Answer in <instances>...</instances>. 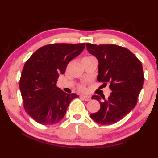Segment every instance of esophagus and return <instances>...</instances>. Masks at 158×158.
Listing matches in <instances>:
<instances>
[{"instance_id": "34e87169", "label": "esophagus", "mask_w": 158, "mask_h": 158, "mask_svg": "<svg viewBox=\"0 0 158 158\" xmlns=\"http://www.w3.org/2000/svg\"><path fill=\"white\" fill-rule=\"evenodd\" d=\"M81 98H82L83 100H84L85 101H90L91 100V98L89 96H85V95H82L81 96Z\"/></svg>"}]
</instances>
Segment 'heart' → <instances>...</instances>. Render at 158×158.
Segmentation results:
<instances>
[{
  "label": "heart",
  "instance_id": "heart-1",
  "mask_svg": "<svg viewBox=\"0 0 158 158\" xmlns=\"http://www.w3.org/2000/svg\"><path fill=\"white\" fill-rule=\"evenodd\" d=\"M93 58V56H85L83 58V59H89V58ZM82 59V60H83ZM77 89H78L80 92H85L86 91V87L84 84H80L77 85Z\"/></svg>",
  "mask_w": 158,
  "mask_h": 158
}]
</instances>
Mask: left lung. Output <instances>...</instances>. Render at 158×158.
I'll return each instance as SVG.
<instances>
[{
  "mask_svg": "<svg viewBox=\"0 0 158 158\" xmlns=\"http://www.w3.org/2000/svg\"><path fill=\"white\" fill-rule=\"evenodd\" d=\"M86 48L99 62L98 81L109 83L111 95L107 100L93 95L100 104L91 118L101 125H111L125 117L137 103L143 87L144 74L141 61L129 49L116 44L86 43Z\"/></svg>",
  "mask_w": 158,
  "mask_h": 158,
  "instance_id": "obj_1",
  "label": "left lung"
}]
</instances>
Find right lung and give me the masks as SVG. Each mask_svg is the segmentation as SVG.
<instances>
[{
	"mask_svg": "<svg viewBox=\"0 0 158 158\" xmlns=\"http://www.w3.org/2000/svg\"><path fill=\"white\" fill-rule=\"evenodd\" d=\"M85 43H54L37 49L26 60L21 74L19 88L23 107L40 124L53 125L65 116L70 102L79 97L56 87L59 74L69 61L85 48Z\"/></svg>",
	"mask_w": 158,
	"mask_h": 158,
	"instance_id": "obj_1",
	"label": "right lung"
}]
</instances>
